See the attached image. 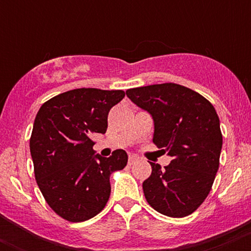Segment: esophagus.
Returning <instances> with one entry per match:
<instances>
[{"label": "esophagus", "mask_w": 251, "mask_h": 251, "mask_svg": "<svg viewBox=\"0 0 251 251\" xmlns=\"http://www.w3.org/2000/svg\"><path fill=\"white\" fill-rule=\"evenodd\" d=\"M137 160H138V158L135 157V155H133V154L129 155V157H128V165H133V164L137 162Z\"/></svg>", "instance_id": "obj_1"}]
</instances>
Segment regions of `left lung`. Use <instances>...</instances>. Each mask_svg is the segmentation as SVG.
<instances>
[{
	"instance_id": "1",
	"label": "left lung",
	"mask_w": 251,
	"mask_h": 251,
	"mask_svg": "<svg viewBox=\"0 0 251 251\" xmlns=\"http://www.w3.org/2000/svg\"><path fill=\"white\" fill-rule=\"evenodd\" d=\"M151 113L153 143L172 158L168 166L151 164L144 195L159 214L174 218L191 215L211 191L223 144L220 118L212 103L197 92L174 82L126 91Z\"/></svg>"
}]
</instances>
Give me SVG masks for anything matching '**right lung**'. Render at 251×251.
I'll list each match as a JSON object with an SVG mask.
<instances>
[{"label":"right lung","instance_id":"right-lung-1","mask_svg":"<svg viewBox=\"0 0 251 251\" xmlns=\"http://www.w3.org/2000/svg\"><path fill=\"white\" fill-rule=\"evenodd\" d=\"M125 92L76 88L53 97L37 112L29 146L34 175L50 209L63 220H91L107 204L111 174L127 164L116 150L108 158L94 155L96 133L107 129L109 109Z\"/></svg>","mask_w":251,"mask_h":251}]
</instances>
